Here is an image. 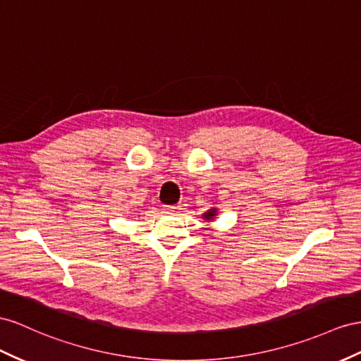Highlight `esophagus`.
I'll return each mask as SVG.
<instances>
[{"label":"esophagus","instance_id":"esophagus-1","mask_svg":"<svg viewBox=\"0 0 361 361\" xmlns=\"http://www.w3.org/2000/svg\"><path fill=\"white\" fill-rule=\"evenodd\" d=\"M179 209V204H170V207H164L165 214H173Z\"/></svg>","mask_w":361,"mask_h":361}]
</instances>
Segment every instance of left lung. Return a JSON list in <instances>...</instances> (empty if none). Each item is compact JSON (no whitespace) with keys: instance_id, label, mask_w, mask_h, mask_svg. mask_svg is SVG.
<instances>
[{"instance_id":"left-lung-1","label":"left lung","mask_w":361,"mask_h":361,"mask_svg":"<svg viewBox=\"0 0 361 361\" xmlns=\"http://www.w3.org/2000/svg\"><path fill=\"white\" fill-rule=\"evenodd\" d=\"M216 216H217V208H211V209H208L207 212L203 214V219L211 221V220L216 219Z\"/></svg>"}]
</instances>
